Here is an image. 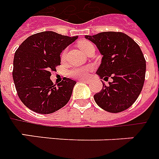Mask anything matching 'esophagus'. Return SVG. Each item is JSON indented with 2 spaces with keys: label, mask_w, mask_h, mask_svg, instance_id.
<instances>
[{
  "label": "esophagus",
  "mask_w": 159,
  "mask_h": 159,
  "mask_svg": "<svg viewBox=\"0 0 159 159\" xmlns=\"http://www.w3.org/2000/svg\"><path fill=\"white\" fill-rule=\"evenodd\" d=\"M80 82H85V83H89V80H83V79H82V80H80Z\"/></svg>",
  "instance_id": "esophagus-1"
}]
</instances>
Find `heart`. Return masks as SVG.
<instances>
[{"label": "heart", "instance_id": "b5f03b06", "mask_svg": "<svg viewBox=\"0 0 159 159\" xmlns=\"http://www.w3.org/2000/svg\"><path fill=\"white\" fill-rule=\"evenodd\" d=\"M78 47L85 54L91 48H95L90 42L87 41V40H82V41L79 42ZM65 58H66V50H64L61 53V60H64ZM91 70H92V67L89 66V65L82 67H75V68L70 69L67 74L70 77H72V78L84 79L87 77V75H89V73L91 71Z\"/></svg>", "mask_w": 159, "mask_h": 159}]
</instances>
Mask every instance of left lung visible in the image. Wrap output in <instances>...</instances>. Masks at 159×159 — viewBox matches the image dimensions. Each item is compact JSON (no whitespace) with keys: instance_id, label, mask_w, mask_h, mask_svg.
I'll use <instances>...</instances> for the list:
<instances>
[{"instance_id":"left-lung-1","label":"left lung","mask_w":159,"mask_h":159,"mask_svg":"<svg viewBox=\"0 0 159 159\" xmlns=\"http://www.w3.org/2000/svg\"><path fill=\"white\" fill-rule=\"evenodd\" d=\"M85 39L94 43L103 55L97 75L112 82L104 84L94 95L99 107L107 111L118 113L128 109L143 89L146 60L140 47L129 36L120 32H103Z\"/></svg>"}]
</instances>
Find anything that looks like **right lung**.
Listing matches in <instances>:
<instances>
[{
    "label": "right lung",
    "mask_w": 159,
    "mask_h": 159,
    "mask_svg": "<svg viewBox=\"0 0 159 159\" xmlns=\"http://www.w3.org/2000/svg\"><path fill=\"white\" fill-rule=\"evenodd\" d=\"M78 39L47 31L28 37L16 49L12 77L21 102L39 114H50L70 101L75 80L64 78L57 85L51 72L60 65V53Z\"/></svg>",
    "instance_id": "right-lung-1"
}]
</instances>
